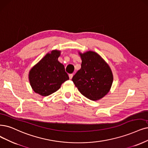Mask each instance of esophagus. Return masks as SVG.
<instances>
[{
    "mask_svg": "<svg viewBox=\"0 0 148 148\" xmlns=\"http://www.w3.org/2000/svg\"><path fill=\"white\" fill-rule=\"evenodd\" d=\"M73 77V74H71L69 75V77L70 79H72Z\"/></svg>",
    "mask_w": 148,
    "mask_h": 148,
    "instance_id": "esophagus-1",
    "label": "esophagus"
}]
</instances>
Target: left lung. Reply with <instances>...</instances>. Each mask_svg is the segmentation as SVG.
<instances>
[{
    "mask_svg": "<svg viewBox=\"0 0 148 148\" xmlns=\"http://www.w3.org/2000/svg\"><path fill=\"white\" fill-rule=\"evenodd\" d=\"M81 68L72 80L80 93L91 101L99 100L110 91L113 81L111 68L99 54L93 51L79 52Z\"/></svg>",
    "mask_w": 148,
    "mask_h": 148,
    "instance_id": "1",
    "label": "left lung"
}]
</instances>
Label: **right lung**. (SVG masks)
<instances>
[{
	"instance_id": "right-lung-1",
	"label": "right lung",
	"mask_w": 148,
	"mask_h": 148,
	"mask_svg": "<svg viewBox=\"0 0 148 148\" xmlns=\"http://www.w3.org/2000/svg\"><path fill=\"white\" fill-rule=\"evenodd\" d=\"M60 53L58 50L47 53L30 70V84L36 93L47 96L57 91L63 82L69 80L64 65L58 60Z\"/></svg>"
}]
</instances>
